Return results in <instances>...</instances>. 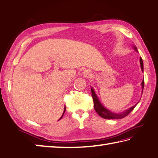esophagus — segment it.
Masks as SVG:
<instances>
[{
  "label": "esophagus",
  "instance_id": "1",
  "mask_svg": "<svg viewBox=\"0 0 158 158\" xmlns=\"http://www.w3.org/2000/svg\"><path fill=\"white\" fill-rule=\"evenodd\" d=\"M83 73H84V75L85 77H89L90 76V73L88 70H85Z\"/></svg>",
  "mask_w": 158,
  "mask_h": 158
}]
</instances>
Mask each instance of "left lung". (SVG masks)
Wrapping results in <instances>:
<instances>
[{"label": "left lung", "instance_id": "obj_1", "mask_svg": "<svg viewBox=\"0 0 158 158\" xmlns=\"http://www.w3.org/2000/svg\"><path fill=\"white\" fill-rule=\"evenodd\" d=\"M135 49H136V48H135ZM140 65H141V68H142V70L143 71L144 70V66H143V61H142V59L141 57H140ZM144 80H143L142 82V90L143 89H144ZM91 92H92V97H93V102H94V110H96V112L97 113V114H99L100 117H103V118L104 119H122L124 118V117H127L128 114L131 113V112L135 108V107L136 106V105L138 104L137 103V104L134 105L133 106L131 107L130 108L127 109V110H125L124 112H123V113H112L111 111L107 110L106 108H104L103 106L101 104V103L99 102L98 98H97V95L95 94V93H94V91L93 90V88H91Z\"/></svg>", "mask_w": 158, "mask_h": 158}]
</instances>
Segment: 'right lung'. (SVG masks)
<instances>
[{
  "instance_id": "obj_1",
  "label": "right lung",
  "mask_w": 158,
  "mask_h": 158,
  "mask_svg": "<svg viewBox=\"0 0 158 158\" xmlns=\"http://www.w3.org/2000/svg\"><path fill=\"white\" fill-rule=\"evenodd\" d=\"M65 108H64V113H63V114H62V116L61 117V118H60L59 119H61L62 118V117H63V115H64V113H65Z\"/></svg>"
}]
</instances>
